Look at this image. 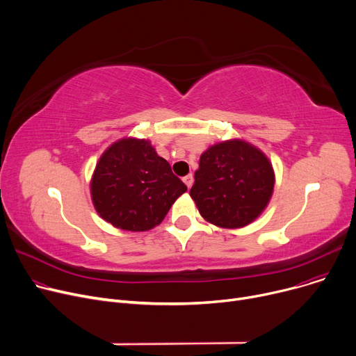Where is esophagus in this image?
I'll use <instances>...</instances> for the list:
<instances>
[{
    "instance_id": "esophagus-1",
    "label": "esophagus",
    "mask_w": 356,
    "mask_h": 356,
    "mask_svg": "<svg viewBox=\"0 0 356 356\" xmlns=\"http://www.w3.org/2000/svg\"><path fill=\"white\" fill-rule=\"evenodd\" d=\"M182 181L185 182V185H186L188 188H191V186H193V182H194V177H193V174H188L186 177L182 178Z\"/></svg>"
}]
</instances>
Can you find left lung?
<instances>
[{"mask_svg": "<svg viewBox=\"0 0 356 356\" xmlns=\"http://www.w3.org/2000/svg\"><path fill=\"white\" fill-rule=\"evenodd\" d=\"M275 174L266 155L244 140H225L200 159L190 195L200 214L222 228L256 220L273 194Z\"/></svg>", "mask_w": 356, "mask_h": 356, "instance_id": "8db88e82", "label": "left lung"}]
</instances>
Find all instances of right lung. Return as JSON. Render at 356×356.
<instances>
[{"label":"right lung","mask_w":356,"mask_h":356,"mask_svg":"<svg viewBox=\"0 0 356 356\" xmlns=\"http://www.w3.org/2000/svg\"><path fill=\"white\" fill-rule=\"evenodd\" d=\"M99 216L128 232L161 224L186 185L158 156L149 140L120 139L99 159L90 184Z\"/></svg>","instance_id":"obj_1"}]
</instances>
